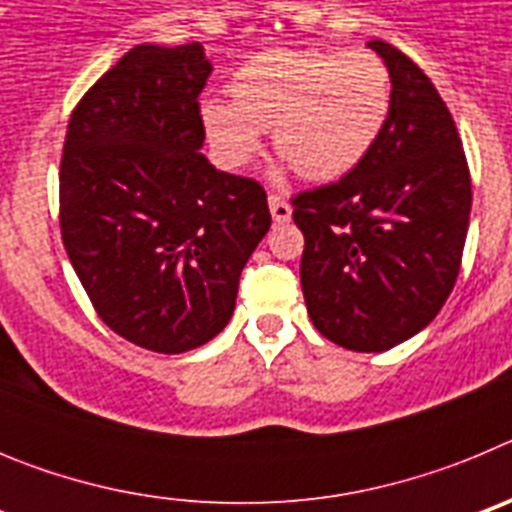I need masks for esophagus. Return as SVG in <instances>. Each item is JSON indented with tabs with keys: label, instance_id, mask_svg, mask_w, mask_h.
<instances>
[{
	"label": "esophagus",
	"instance_id": "34e87169",
	"mask_svg": "<svg viewBox=\"0 0 512 512\" xmlns=\"http://www.w3.org/2000/svg\"><path fill=\"white\" fill-rule=\"evenodd\" d=\"M269 210L274 223H287L289 217H292V205L284 200L282 194H269Z\"/></svg>",
	"mask_w": 512,
	"mask_h": 512
}]
</instances>
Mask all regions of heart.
<instances>
[{
    "mask_svg": "<svg viewBox=\"0 0 512 512\" xmlns=\"http://www.w3.org/2000/svg\"><path fill=\"white\" fill-rule=\"evenodd\" d=\"M228 99L202 102L217 161L241 169L261 151V130L310 182H333L372 153L392 107L390 71L369 53L269 51L235 71Z\"/></svg>",
    "mask_w": 512,
    "mask_h": 512,
    "instance_id": "heart-1",
    "label": "heart"
}]
</instances>
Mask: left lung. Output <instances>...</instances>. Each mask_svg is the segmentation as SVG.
<instances>
[{
    "mask_svg": "<svg viewBox=\"0 0 512 512\" xmlns=\"http://www.w3.org/2000/svg\"><path fill=\"white\" fill-rule=\"evenodd\" d=\"M392 79L372 153L292 200L305 235L300 282L312 325L348 351H387L438 315L459 277L472 179L454 117L395 45L369 40Z\"/></svg>",
    "mask_w": 512,
    "mask_h": 512,
    "instance_id": "8db88e82",
    "label": "left lung"
}]
</instances>
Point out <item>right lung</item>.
<instances>
[{"mask_svg":"<svg viewBox=\"0 0 512 512\" xmlns=\"http://www.w3.org/2000/svg\"><path fill=\"white\" fill-rule=\"evenodd\" d=\"M200 43L135 45L71 112L61 238L99 318L156 354L212 341L271 225L266 192L200 153Z\"/></svg>","mask_w":512,"mask_h":512,"instance_id":"obj_1","label":"right lung"}]
</instances>
